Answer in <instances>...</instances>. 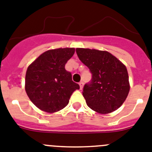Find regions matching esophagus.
Returning a JSON list of instances; mask_svg holds the SVG:
<instances>
[{"label": "esophagus", "mask_w": 152, "mask_h": 152, "mask_svg": "<svg viewBox=\"0 0 152 152\" xmlns=\"http://www.w3.org/2000/svg\"><path fill=\"white\" fill-rule=\"evenodd\" d=\"M79 86H80V89L81 90V89L83 88V82L80 81V83H79Z\"/></svg>", "instance_id": "34e87169"}]
</instances>
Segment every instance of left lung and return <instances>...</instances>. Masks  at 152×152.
I'll list each match as a JSON object with an SVG mask.
<instances>
[{
	"label": "left lung",
	"mask_w": 152,
	"mask_h": 152,
	"mask_svg": "<svg viewBox=\"0 0 152 152\" xmlns=\"http://www.w3.org/2000/svg\"><path fill=\"white\" fill-rule=\"evenodd\" d=\"M76 53L92 74L91 80L83 89L87 105L100 114L120 108L130 91L126 66L107 51L77 48Z\"/></svg>",
	"instance_id": "1"
}]
</instances>
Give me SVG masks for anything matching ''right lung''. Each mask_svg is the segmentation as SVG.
<instances>
[{
    "label": "right lung",
    "instance_id": "add662e5",
    "mask_svg": "<svg viewBox=\"0 0 152 152\" xmlns=\"http://www.w3.org/2000/svg\"><path fill=\"white\" fill-rule=\"evenodd\" d=\"M75 48L50 50L28 67L26 91L34 105L42 111L53 113L69 104V99L80 87L72 80L65 65L75 53Z\"/></svg>",
    "mask_w": 152,
    "mask_h": 152
}]
</instances>
